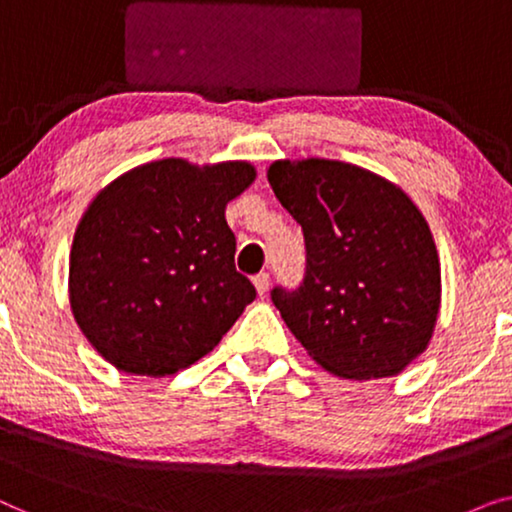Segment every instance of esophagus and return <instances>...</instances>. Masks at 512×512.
Listing matches in <instances>:
<instances>
[{
	"instance_id": "obj_1",
	"label": "esophagus",
	"mask_w": 512,
	"mask_h": 512,
	"mask_svg": "<svg viewBox=\"0 0 512 512\" xmlns=\"http://www.w3.org/2000/svg\"><path fill=\"white\" fill-rule=\"evenodd\" d=\"M254 286H256L258 296H265V293H268V289H270V275H268V272H261V275H256Z\"/></svg>"
}]
</instances>
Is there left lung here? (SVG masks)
<instances>
[{"label": "left lung", "mask_w": 512, "mask_h": 512, "mask_svg": "<svg viewBox=\"0 0 512 512\" xmlns=\"http://www.w3.org/2000/svg\"><path fill=\"white\" fill-rule=\"evenodd\" d=\"M268 181L307 247L300 289L272 291L289 331L345 380L408 368L429 347L443 291L436 242L415 202L340 160H275Z\"/></svg>", "instance_id": "obj_1"}]
</instances>
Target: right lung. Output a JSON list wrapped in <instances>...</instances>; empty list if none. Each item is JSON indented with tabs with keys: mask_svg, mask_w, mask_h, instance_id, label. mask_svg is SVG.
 Masks as SVG:
<instances>
[{
	"mask_svg": "<svg viewBox=\"0 0 512 512\" xmlns=\"http://www.w3.org/2000/svg\"><path fill=\"white\" fill-rule=\"evenodd\" d=\"M247 160L132 167L90 200L69 254V305L90 345L128 375L165 377L219 345L256 298L235 270L230 200Z\"/></svg>",
	"mask_w": 512,
	"mask_h": 512,
	"instance_id": "right-lung-1",
	"label": "right lung"
}]
</instances>
